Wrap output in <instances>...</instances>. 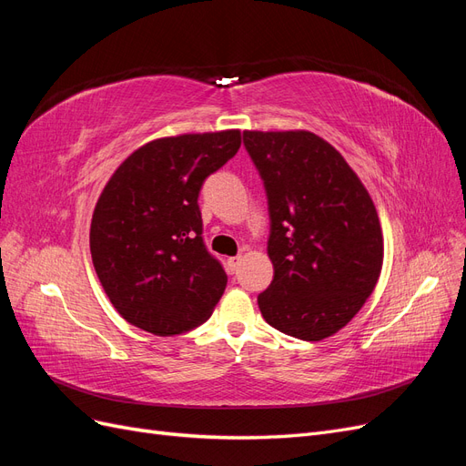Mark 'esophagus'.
I'll return each mask as SVG.
<instances>
[{
  "mask_svg": "<svg viewBox=\"0 0 466 466\" xmlns=\"http://www.w3.org/2000/svg\"><path fill=\"white\" fill-rule=\"evenodd\" d=\"M228 270L229 272H237V268H238V264H241V257H231V258H228Z\"/></svg>",
  "mask_w": 466,
  "mask_h": 466,
  "instance_id": "1",
  "label": "esophagus"
}]
</instances>
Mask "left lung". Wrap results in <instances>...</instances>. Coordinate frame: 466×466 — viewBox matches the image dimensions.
Instances as JSON below:
<instances>
[{
  "mask_svg": "<svg viewBox=\"0 0 466 466\" xmlns=\"http://www.w3.org/2000/svg\"><path fill=\"white\" fill-rule=\"evenodd\" d=\"M270 211L274 279L258 295L276 330L319 342L358 315L383 268V233L363 182L313 132L245 130Z\"/></svg>",
  "mask_w": 466,
  "mask_h": 466,
  "instance_id": "left-lung-1",
  "label": "left lung"
}]
</instances>
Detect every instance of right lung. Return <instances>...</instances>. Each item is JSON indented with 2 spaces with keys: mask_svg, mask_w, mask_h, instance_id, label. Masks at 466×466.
<instances>
[{
  "mask_svg": "<svg viewBox=\"0 0 466 466\" xmlns=\"http://www.w3.org/2000/svg\"><path fill=\"white\" fill-rule=\"evenodd\" d=\"M238 147V130L159 137L108 178L91 219V258L134 327L175 336L214 313L228 274L204 245L198 194Z\"/></svg>",
  "mask_w": 466,
  "mask_h": 466,
  "instance_id": "add662e5",
  "label": "right lung"
}]
</instances>
